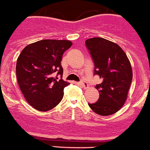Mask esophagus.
Returning a JSON list of instances; mask_svg holds the SVG:
<instances>
[{"label":"esophagus","instance_id":"34e87169","mask_svg":"<svg viewBox=\"0 0 150 150\" xmlns=\"http://www.w3.org/2000/svg\"><path fill=\"white\" fill-rule=\"evenodd\" d=\"M80 84H81L82 86H83L84 89H87L88 88V83L85 81V80H81V81H80Z\"/></svg>","mask_w":150,"mask_h":150}]
</instances>
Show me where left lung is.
Listing matches in <instances>:
<instances>
[{"label":"left lung","instance_id":"1","mask_svg":"<svg viewBox=\"0 0 150 150\" xmlns=\"http://www.w3.org/2000/svg\"><path fill=\"white\" fill-rule=\"evenodd\" d=\"M86 46L94 62V74L102 80L96 86L98 100L89 106L102 116L113 115L121 109L127 97L133 78L130 61L118 45L103 38H89Z\"/></svg>","mask_w":150,"mask_h":150}]
</instances>
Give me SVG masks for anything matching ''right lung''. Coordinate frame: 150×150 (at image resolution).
Instances as JSON below:
<instances>
[{
    "label": "right lung",
    "mask_w": 150,
    "mask_h": 150,
    "mask_svg": "<svg viewBox=\"0 0 150 150\" xmlns=\"http://www.w3.org/2000/svg\"><path fill=\"white\" fill-rule=\"evenodd\" d=\"M68 40L45 39L25 46L16 61L18 84L25 100L35 109L47 112L59 104L69 83L61 79L63 54L70 48ZM57 76H61L60 80Z\"/></svg>",
    "instance_id": "1"
}]
</instances>
